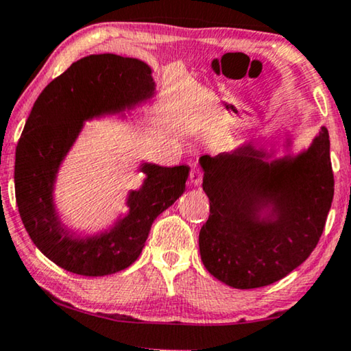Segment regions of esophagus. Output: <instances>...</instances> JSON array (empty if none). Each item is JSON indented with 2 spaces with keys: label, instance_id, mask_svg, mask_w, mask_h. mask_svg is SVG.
Segmentation results:
<instances>
[{
  "label": "esophagus",
  "instance_id": "1",
  "mask_svg": "<svg viewBox=\"0 0 351 351\" xmlns=\"http://www.w3.org/2000/svg\"><path fill=\"white\" fill-rule=\"evenodd\" d=\"M190 182H192L193 186H199V184L203 182V171L197 167L192 169V171H190Z\"/></svg>",
  "mask_w": 351,
  "mask_h": 351
}]
</instances>
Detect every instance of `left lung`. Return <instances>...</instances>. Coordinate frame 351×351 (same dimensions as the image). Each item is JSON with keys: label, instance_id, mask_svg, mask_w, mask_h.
I'll list each match as a JSON object with an SVG mask.
<instances>
[{"label": "left lung", "instance_id": "left-lung-1", "mask_svg": "<svg viewBox=\"0 0 351 351\" xmlns=\"http://www.w3.org/2000/svg\"><path fill=\"white\" fill-rule=\"evenodd\" d=\"M293 145L288 139L285 147ZM251 142L199 158L210 215L199 230L206 269L229 287L252 289L287 277L324 232L335 178L325 127L310 147L276 158Z\"/></svg>", "mask_w": 351, "mask_h": 351}]
</instances>
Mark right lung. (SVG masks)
<instances>
[{
	"instance_id": "right-lung-1",
	"label": "right lung",
	"mask_w": 351,
	"mask_h": 351,
	"mask_svg": "<svg viewBox=\"0 0 351 351\" xmlns=\"http://www.w3.org/2000/svg\"><path fill=\"white\" fill-rule=\"evenodd\" d=\"M156 94L152 68L138 58L94 54L71 64L35 100L15 153V197L34 245L60 268L79 276L114 274L133 265L154 219L186 190L190 167L142 161L144 182L127 195V213L94 234L62 221L56 182L86 121L125 117Z\"/></svg>"
}]
</instances>
